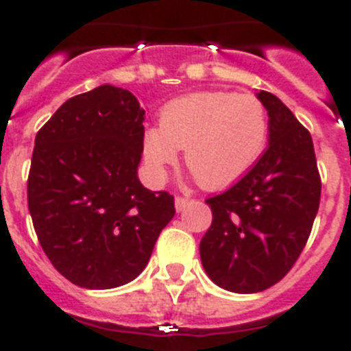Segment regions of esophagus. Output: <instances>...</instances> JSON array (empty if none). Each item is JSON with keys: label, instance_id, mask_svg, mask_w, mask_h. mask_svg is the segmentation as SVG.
I'll return each instance as SVG.
<instances>
[{"label": "esophagus", "instance_id": "esophagus-1", "mask_svg": "<svg viewBox=\"0 0 351 351\" xmlns=\"http://www.w3.org/2000/svg\"><path fill=\"white\" fill-rule=\"evenodd\" d=\"M187 205H189V199H187V197L178 196V197H176V199H175V208H176V212H182V210H184Z\"/></svg>", "mask_w": 351, "mask_h": 351}]
</instances>
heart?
<instances>
[{"label":"heart","mask_w":351,"mask_h":351,"mask_svg":"<svg viewBox=\"0 0 351 351\" xmlns=\"http://www.w3.org/2000/svg\"><path fill=\"white\" fill-rule=\"evenodd\" d=\"M267 139L268 114L258 97L197 91L160 109L158 127L146 130L143 152L152 171L162 175L185 148V164L197 184L224 189L260 160Z\"/></svg>","instance_id":"obj_1"}]
</instances>
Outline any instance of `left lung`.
Segmentation results:
<instances>
[{
	"instance_id": "obj_1",
	"label": "left lung",
	"mask_w": 351,
	"mask_h": 351,
	"mask_svg": "<svg viewBox=\"0 0 351 351\" xmlns=\"http://www.w3.org/2000/svg\"><path fill=\"white\" fill-rule=\"evenodd\" d=\"M256 97L268 112V148L239 184L206 199L213 219L199 243L206 276L233 293L263 291L289 272L322 194L311 134L276 95Z\"/></svg>"
}]
</instances>
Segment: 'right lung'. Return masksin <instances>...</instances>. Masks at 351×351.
I'll list each match as a JSON object with an SVG mask.
<instances>
[{"label": "right lung", "mask_w": 351, "mask_h": 351, "mask_svg": "<svg viewBox=\"0 0 351 351\" xmlns=\"http://www.w3.org/2000/svg\"><path fill=\"white\" fill-rule=\"evenodd\" d=\"M145 109L102 84L66 100L38 130L28 208L58 272L88 289L127 285L145 270L175 199L138 178Z\"/></svg>", "instance_id": "add662e5"}]
</instances>
